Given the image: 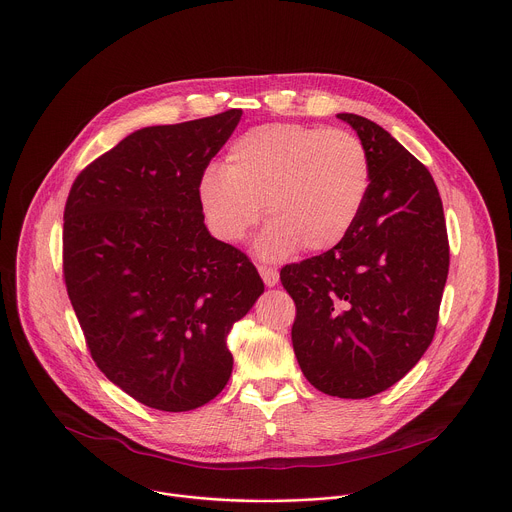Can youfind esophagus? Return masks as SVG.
<instances>
[{
    "instance_id": "34e87169",
    "label": "esophagus",
    "mask_w": 512,
    "mask_h": 512,
    "mask_svg": "<svg viewBox=\"0 0 512 512\" xmlns=\"http://www.w3.org/2000/svg\"><path fill=\"white\" fill-rule=\"evenodd\" d=\"M259 275H261V279L265 281L267 287H273V285L279 283V273H277V269H273V267L259 265Z\"/></svg>"
}]
</instances>
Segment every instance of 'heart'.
Returning a JSON list of instances; mask_svg holds the SVG:
<instances>
[{"mask_svg": "<svg viewBox=\"0 0 512 512\" xmlns=\"http://www.w3.org/2000/svg\"><path fill=\"white\" fill-rule=\"evenodd\" d=\"M225 168H207L199 203L211 231L241 243L263 215L271 219L259 255L283 259L301 245L323 253L354 229L368 191L370 160L358 136L303 124H265L239 136Z\"/></svg>", "mask_w": 512, "mask_h": 512, "instance_id": "obj_1", "label": "heart"}]
</instances>
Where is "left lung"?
<instances>
[{
  "instance_id": "obj_1",
  "label": "left lung",
  "mask_w": 512,
  "mask_h": 512,
  "mask_svg": "<svg viewBox=\"0 0 512 512\" xmlns=\"http://www.w3.org/2000/svg\"><path fill=\"white\" fill-rule=\"evenodd\" d=\"M370 160L364 209L337 247L281 269L295 301L291 342L307 382L337 398H370L424 356L438 323L450 249L428 168L388 130L337 114Z\"/></svg>"
}]
</instances>
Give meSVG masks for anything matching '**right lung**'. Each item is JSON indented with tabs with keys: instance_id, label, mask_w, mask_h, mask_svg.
<instances>
[{
	"instance_id": "right-lung-1",
	"label": "right lung",
	"mask_w": 512,
	"mask_h": 512,
	"mask_svg": "<svg viewBox=\"0 0 512 512\" xmlns=\"http://www.w3.org/2000/svg\"><path fill=\"white\" fill-rule=\"evenodd\" d=\"M241 114L140 128L90 162L66 201L64 281L90 356L154 410H195L227 386V335L265 289L245 253L211 237L199 203Z\"/></svg>"
}]
</instances>
